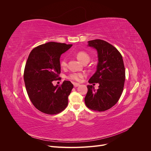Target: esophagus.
I'll return each instance as SVG.
<instances>
[{
	"label": "esophagus",
	"instance_id": "34e87169",
	"mask_svg": "<svg viewBox=\"0 0 151 151\" xmlns=\"http://www.w3.org/2000/svg\"><path fill=\"white\" fill-rule=\"evenodd\" d=\"M79 85H80V84H79V83H74V87H78Z\"/></svg>",
	"mask_w": 151,
	"mask_h": 151
}]
</instances>
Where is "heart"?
<instances>
[{"label": "heart", "instance_id": "1", "mask_svg": "<svg viewBox=\"0 0 151 151\" xmlns=\"http://www.w3.org/2000/svg\"><path fill=\"white\" fill-rule=\"evenodd\" d=\"M76 57L79 60L83 62V63L86 62H89L90 60V56L88 53L85 52L80 51L76 53ZM67 64V61L65 58H63L60 60V66L62 67H65ZM86 76V74L83 72H72L68 76V79L72 81H74L77 82H80L84 77Z\"/></svg>", "mask_w": 151, "mask_h": 151}]
</instances>
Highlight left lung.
<instances>
[{"mask_svg":"<svg viewBox=\"0 0 151 151\" xmlns=\"http://www.w3.org/2000/svg\"><path fill=\"white\" fill-rule=\"evenodd\" d=\"M88 45L97 50L98 57L97 70L89 83L99 86L96 90L93 86L88 85L85 104L92 110L104 111L113 107L122 94L125 80L124 63L119 51L105 41L91 40Z\"/></svg>","mask_w":151,"mask_h":151,"instance_id":"8db88e82","label":"left lung"}]
</instances>
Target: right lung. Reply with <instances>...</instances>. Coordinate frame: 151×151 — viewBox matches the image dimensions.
<instances>
[{
    "label": "right lung",
    "mask_w": 151,
    "mask_h": 151,
    "mask_svg": "<svg viewBox=\"0 0 151 151\" xmlns=\"http://www.w3.org/2000/svg\"><path fill=\"white\" fill-rule=\"evenodd\" d=\"M72 45L48 42L31 50L27 60L24 80L27 93L35 107L48 115H55L64 110L68 96L74 86L64 81L54 86L52 82L59 79L61 55Z\"/></svg>",
    "instance_id": "1"
}]
</instances>
